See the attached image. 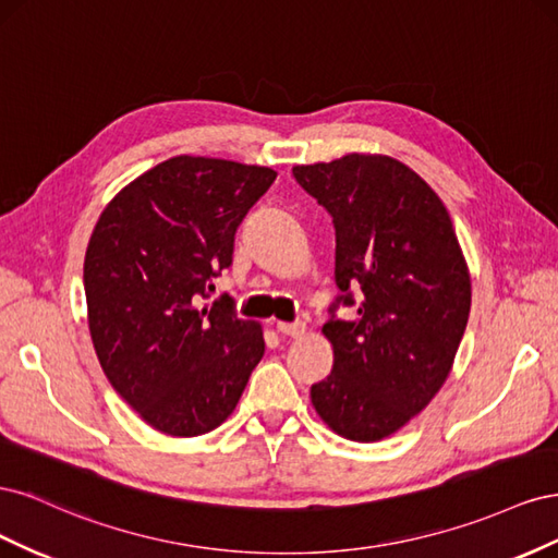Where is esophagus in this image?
<instances>
[{
	"label": "esophagus",
	"mask_w": 558,
	"mask_h": 558,
	"mask_svg": "<svg viewBox=\"0 0 558 558\" xmlns=\"http://www.w3.org/2000/svg\"><path fill=\"white\" fill-rule=\"evenodd\" d=\"M277 332H281L286 337H300V335H305V324H300V320H295V324H283V320H279Z\"/></svg>",
	"instance_id": "esophagus-1"
}]
</instances>
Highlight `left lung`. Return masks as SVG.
<instances>
[{"label": "left lung", "instance_id": "left-lung-1", "mask_svg": "<svg viewBox=\"0 0 558 558\" xmlns=\"http://www.w3.org/2000/svg\"><path fill=\"white\" fill-rule=\"evenodd\" d=\"M332 216L335 283L324 335L332 369L312 386L318 416L353 442L400 430L440 391L470 314V272L442 199L408 165L349 154L293 167ZM362 295L353 322L333 316Z\"/></svg>", "mask_w": 558, "mask_h": 558}]
</instances>
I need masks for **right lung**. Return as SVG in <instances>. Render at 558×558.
<instances>
[{"label": "right lung", "instance_id": "add662e5", "mask_svg": "<svg viewBox=\"0 0 558 558\" xmlns=\"http://www.w3.org/2000/svg\"><path fill=\"white\" fill-rule=\"evenodd\" d=\"M275 179L269 167L177 156L128 183L90 234L83 286L99 365L165 435L221 426L263 359L256 320L240 318L228 295L202 300Z\"/></svg>", "mask_w": 558, "mask_h": 558}]
</instances>
